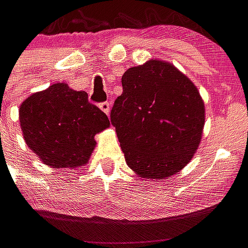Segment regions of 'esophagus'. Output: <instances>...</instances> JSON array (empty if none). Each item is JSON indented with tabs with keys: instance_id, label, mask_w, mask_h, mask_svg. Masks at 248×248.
<instances>
[{
	"instance_id": "obj_1",
	"label": "esophagus",
	"mask_w": 248,
	"mask_h": 248,
	"mask_svg": "<svg viewBox=\"0 0 248 248\" xmlns=\"http://www.w3.org/2000/svg\"><path fill=\"white\" fill-rule=\"evenodd\" d=\"M98 106H100V109L102 110V111H104L105 114L109 115V113H110V104H109V102H106V101H105V102H101Z\"/></svg>"
}]
</instances>
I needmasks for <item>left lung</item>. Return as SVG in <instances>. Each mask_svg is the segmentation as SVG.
Instances as JSON below:
<instances>
[{
  "label": "left lung",
  "instance_id": "left-lung-1",
  "mask_svg": "<svg viewBox=\"0 0 248 248\" xmlns=\"http://www.w3.org/2000/svg\"><path fill=\"white\" fill-rule=\"evenodd\" d=\"M122 88L110 122L127 166L146 179L175 175L189 163L202 137L200 92L175 65L154 59L129 68Z\"/></svg>",
  "mask_w": 248,
  "mask_h": 248
}]
</instances>
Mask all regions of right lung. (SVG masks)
<instances>
[{
  "label": "right lung",
  "mask_w": 248,
  "mask_h": 248,
  "mask_svg": "<svg viewBox=\"0 0 248 248\" xmlns=\"http://www.w3.org/2000/svg\"><path fill=\"white\" fill-rule=\"evenodd\" d=\"M19 122L27 146L52 168L87 164L94 135L110 126L108 115L88 101L85 92L65 82L27 97L19 106Z\"/></svg>",
  "instance_id": "right-lung-1"
}]
</instances>
